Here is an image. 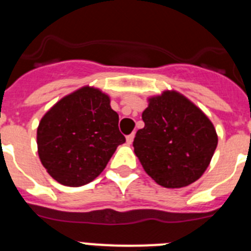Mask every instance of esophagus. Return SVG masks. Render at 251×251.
<instances>
[{
    "instance_id": "1",
    "label": "esophagus",
    "mask_w": 251,
    "mask_h": 251,
    "mask_svg": "<svg viewBox=\"0 0 251 251\" xmlns=\"http://www.w3.org/2000/svg\"><path fill=\"white\" fill-rule=\"evenodd\" d=\"M133 139H134V133L129 134V136L126 137V141H127V145H132Z\"/></svg>"
}]
</instances>
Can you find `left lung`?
<instances>
[{
    "instance_id": "left-lung-1",
    "label": "left lung",
    "mask_w": 251,
    "mask_h": 251,
    "mask_svg": "<svg viewBox=\"0 0 251 251\" xmlns=\"http://www.w3.org/2000/svg\"><path fill=\"white\" fill-rule=\"evenodd\" d=\"M145 127L133 142L148 176L166 188H179L200 178L217 147L207 115L176 90L148 98L142 113Z\"/></svg>"
}]
</instances>
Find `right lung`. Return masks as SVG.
Instances as JSON below:
<instances>
[{"label": "right lung", "mask_w": 251, "mask_h": 251, "mask_svg": "<svg viewBox=\"0 0 251 251\" xmlns=\"http://www.w3.org/2000/svg\"><path fill=\"white\" fill-rule=\"evenodd\" d=\"M109 95L83 86L45 113L37 127V153L48 174L69 187L92 182L126 142Z\"/></svg>", "instance_id": "1"}]
</instances>
